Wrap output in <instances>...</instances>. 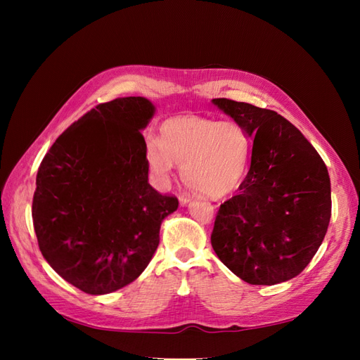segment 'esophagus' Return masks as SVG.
<instances>
[{"label": "esophagus", "mask_w": 360, "mask_h": 360, "mask_svg": "<svg viewBox=\"0 0 360 360\" xmlns=\"http://www.w3.org/2000/svg\"><path fill=\"white\" fill-rule=\"evenodd\" d=\"M179 200H180V204H181V205H188V204L191 202L192 197H191L189 193H183V195H180Z\"/></svg>", "instance_id": "esophagus-1"}]
</instances>
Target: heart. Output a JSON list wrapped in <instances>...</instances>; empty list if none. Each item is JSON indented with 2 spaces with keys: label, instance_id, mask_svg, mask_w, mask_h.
<instances>
[{
  "label": "heart",
  "instance_id": "b5f03b06",
  "mask_svg": "<svg viewBox=\"0 0 360 360\" xmlns=\"http://www.w3.org/2000/svg\"><path fill=\"white\" fill-rule=\"evenodd\" d=\"M250 148L252 141L246 129L233 120L174 115L162 123L160 141H147L146 159L158 177H168L177 163L189 188L210 198H222L242 184Z\"/></svg>",
  "mask_w": 360,
  "mask_h": 360
}]
</instances>
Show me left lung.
Listing matches in <instances>:
<instances>
[{
  "label": "left lung",
  "mask_w": 360,
  "mask_h": 360,
  "mask_svg": "<svg viewBox=\"0 0 360 360\" xmlns=\"http://www.w3.org/2000/svg\"><path fill=\"white\" fill-rule=\"evenodd\" d=\"M212 102L254 143L240 193L217 212L212 246L248 284L290 281L309 264L328 231V168L300 130L278 112L230 99Z\"/></svg>",
  "instance_id": "1"
}]
</instances>
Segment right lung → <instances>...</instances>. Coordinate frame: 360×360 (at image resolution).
<instances>
[{"label": "right lung", "instance_id": "obj_1", "mask_svg": "<svg viewBox=\"0 0 360 360\" xmlns=\"http://www.w3.org/2000/svg\"><path fill=\"white\" fill-rule=\"evenodd\" d=\"M155 112L146 97L97 105L64 130L39 167V248L84 292L99 296L134 282L156 252L162 221L179 207L148 183L141 130Z\"/></svg>", "mask_w": 360, "mask_h": 360}]
</instances>
